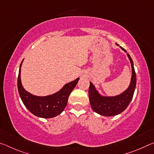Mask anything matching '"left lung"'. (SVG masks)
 I'll return each instance as SVG.
<instances>
[{"mask_svg": "<svg viewBox=\"0 0 154 154\" xmlns=\"http://www.w3.org/2000/svg\"><path fill=\"white\" fill-rule=\"evenodd\" d=\"M120 48L125 52L126 49ZM132 66V78L130 86L121 94L114 97H102L98 94L92 83H90L89 99L91 106L96 113L104 116H113L121 113L126 109L133 97L135 88H136V72L134 71L133 62L131 57L127 54Z\"/></svg>", "mask_w": 154, "mask_h": 154, "instance_id": "left-lung-1", "label": "left lung"}]
</instances>
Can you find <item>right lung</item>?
Returning a JSON list of instances; mask_svg holds the SVG:
<instances>
[{
	"instance_id": "obj_1",
	"label": "right lung",
	"mask_w": 154,
	"mask_h": 154,
	"mask_svg": "<svg viewBox=\"0 0 154 154\" xmlns=\"http://www.w3.org/2000/svg\"><path fill=\"white\" fill-rule=\"evenodd\" d=\"M20 64L17 77V88L23 103L31 113L43 118H51L58 116L66 106L70 94L76 86L79 78L67 83L54 94L48 96H36L26 92L22 87L20 79Z\"/></svg>"
}]
</instances>
